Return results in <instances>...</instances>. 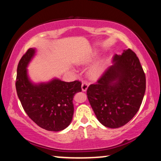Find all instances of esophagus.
Segmentation results:
<instances>
[{"mask_svg":"<svg viewBox=\"0 0 161 161\" xmlns=\"http://www.w3.org/2000/svg\"><path fill=\"white\" fill-rule=\"evenodd\" d=\"M87 88H88V84L87 82H83L82 84V91H86Z\"/></svg>","mask_w":161,"mask_h":161,"instance_id":"1","label":"esophagus"}]
</instances>
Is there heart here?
<instances>
[{"mask_svg": "<svg viewBox=\"0 0 161 161\" xmlns=\"http://www.w3.org/2000/svg\"><path fill=\"white\" fill-rule=\"evenodd\" d=\"M96 57H97V53L96 51H93V52L90 53V54L87 55L86 57H83L82 59H79L76 63L78 65L86 66L95 60ZM108 62L109 59L107 57H104V58H102L97 62H96L87 70V76L91 79H93V80L99 78L105 71L107 68H108Z\"/></svg>", "mask_w": 161, "mask_h": 161, "instance_id": "heart-1", "label": "heart"}]
</instances>
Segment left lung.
Returning <instances> with one entry per match:
<instances>
[{"label": "left lung", "mask_w": 161, "mask_h": 161, "mask_svg": "<svg viewBox=\"0 0 161 161\" xmlns=\"http://www.w3.org/2000/svg\"><path fill=\"white\" fill-rule=\"evenodd\" d=\"M146 91V77L140 61L130 48L115 55L87 95L96 118L104 127L125 125L138 112Z\"/></svg>", "instance_id": "obj_1"}]
</instances>
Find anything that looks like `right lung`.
<instances>
[{
    "mask_svg": "<svg viewBox=\"0 0 161 161\" xmlns=\"http://www.w3.org/2000/svg\"><path fill=\"white\" fill-rule=\"evenodd\" d=\"M36 52V48H29L19 62L17 93L25 112L34 123L48 131H61L72 121L74 96L82 91V83L63 82L56 77L48 82L34 83L30 79L27 68Z\"/></svg>",
    "mask_w": 161,
    "mask_h": 161,
    "instance_id": "right-lung-1",
    "label": "right lung"
}]
</instances>
